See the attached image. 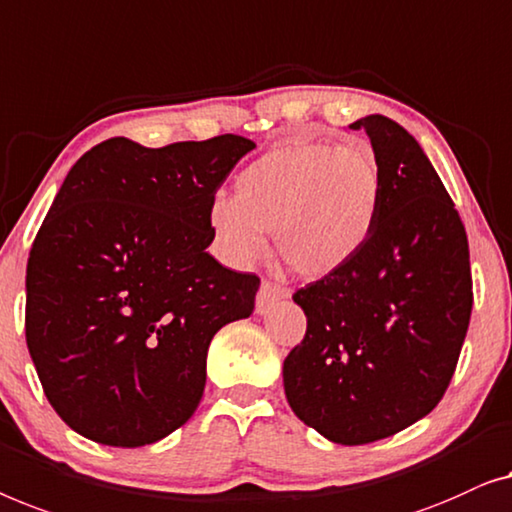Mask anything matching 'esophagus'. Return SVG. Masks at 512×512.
<instances>
[{
	"label": "esophagus",
	"instance_id": "esophagus-1",
	"mask_svg": "<svg viewBox=\"0 0 512 512\" xmlns=\"http://www.w3.org/2000/svg\"><path fill=\"white\" fill-rule=\"evenodd\" d=\"M287 297H290V290H287V287L273 283V280H264L257 292V304H255L257 313H269L280 299H287Z\"/></svg>",
	"mask_w": 512,
	"mask_h": 512
}]
</instances>
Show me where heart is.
<instances>
[{
	"mask_svg": "<svg viewBox=\"0 0 512 512\" xmlns=\"http://www.w3.org/2000/svg\"><path fill=\"white\" fill-rule=\"evenodd\" d=\"M383 199V169L369 146L290 141L243 169L234 197L211 201L208 222L234 262L262 257L266 232H278L285 264L322 278L369 243Z\"/></svg>",
	"mask_w": 512,
	"mask_h": 512,
	"instance_id": "b5f03b06",
	"label": "heart"
}]
</instances>
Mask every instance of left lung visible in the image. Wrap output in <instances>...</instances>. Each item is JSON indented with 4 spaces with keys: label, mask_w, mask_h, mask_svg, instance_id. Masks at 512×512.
I'll return each mask as SVG.
<instances>
[{
    "label": "left lung",
    "mask_w": 512,
    "mask_h": 512,
    "mask_svg": "<svg viewBox=\"0 0 512 512\" xmlns=\"http://www.w3.org/2000/svg\"><path fill=\"white\" fill-rule=\"evenodd\" d=\"M366 129L385 178L369 243L292 294L306 336L283 364L301 422L341 445L394 436L431 413L455 376L473 308L469 239L420 143L385 115Z\"/></svg>",
    "instance_id": "8db88e82"
}]
</instances>
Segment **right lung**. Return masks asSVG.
Masks as SVG:
<instances>
[{"instance_id":"add662e5","label":"right lung","mask_w":512,"mask_h":512,"mask_svg":"<svg viewBox=\"0 0 512 512\" xmlns=\"http://www.w3.org/2000/svg\"><path fill=\"white\" fill-rule=\"evenodd\" d=\"M255 143L115 136L64 178L27 259L25 336L43 394L90 441L139 448L190 420L206 352L259 278L206 253L208 208Z\"/></svg>"}]
</instances>
